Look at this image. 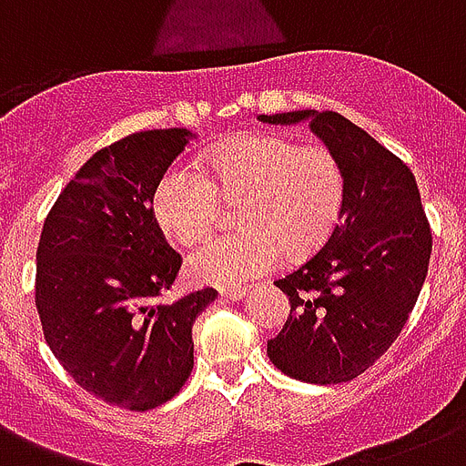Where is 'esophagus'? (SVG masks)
I'll return each instance as SVG.
<instances>
[{
  "mask_svg": "<svg viewBox=\"0 0 466 466\" xmlns=\"http://www.w3.org/2000/svg\"><path fill=\"white\" fill-rule=\"evenodd\" d=\"M219 298L237 302V299L247 298V288H225V290H219Z\"/></svg>",
  "mask_w": 466,
  "mask_h": 466,
  "instance_id": "34e87169",
  "label": "esophagus"
}]
</instances>
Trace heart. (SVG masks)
Segmentation results:
<instances>
[{
    "instance_id": "b5f03b06",
    "label": "heart",
    "mask_w": 466,
    "mask_h": 466,
    "mask_svg": "<svg viewBox=\"0 0 466 466\" xmlns=\"http://www.w3.org/2000/svg\"><path fill=\"white\" fill-rule=\"evenodd\" d=\"M219 196H244L239 232L212 234L188 256L193 280L239 288L268 276L285 256L305 258L331 237L346 200L339 157L324 145H295L278 135H237L205 155V174L171 164L157 178L152 212L181 244L215 222Z\"/></svg>"
}]
</instances>
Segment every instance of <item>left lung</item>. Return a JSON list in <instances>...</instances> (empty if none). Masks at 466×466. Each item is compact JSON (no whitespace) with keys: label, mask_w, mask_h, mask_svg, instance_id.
Wrapping results in <instances>:
<instances>
[{"label":"left lung","mask_w":466,"mask_h":466,"mask_svg":"<svg viewBox=\"0 0 466 466\" xmlns=\"http://www.w3.org/2000/svg\"><path fill=\"white\" fill-rule=\"evenodd\" d=\"M258 120L309 123L346 176L331 237L276 280L290 299V317L268 340V358L302 382H348L387 353L426 283L433 237L419 186L404 161L340 113L290 111Z\"/></svg>","instance_id":"8db88e82"}]
</instances>
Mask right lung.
Masks as SVG:
<instances>
[{"label": "right lung", "instance_id": "1", "mask_svg": "<svg viewBox=\"0 0 466 466\" xmlns=\"http://www.w3.org/2000/svg\"><path fill=\"white\" fill-rule=\"evenodd\" d=\"M196 137L186 127L145 130L84 164L46 218L35 307L50 350L79 387L108 404L149 411L193 370V321L212 288L159 305L181 256L168 247L152 190Z\"/></svg>", "mask_w": 466, "mask_h": 466}]
</instances>
